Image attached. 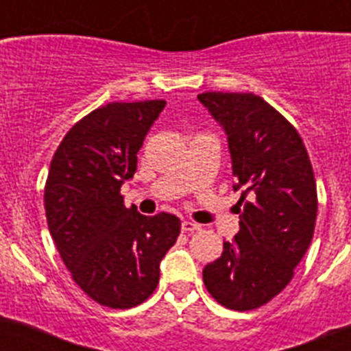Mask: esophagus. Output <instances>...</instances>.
Masks as SVG:
<instances>
[{"label": "esophagus", "instance_id": "obj_1", "mask_svg": "<svg viewBox=\"0 0 351 351\" xmlns=\"http://www.w3.org/2000/svg\"><path fill=\"white\" fill-rule=\"evenodd\" d=\"M200 228H202V226L198 225V223L188 221V219L181 223V230L186 232V234H191V232H197V230H200Z\"/></svg>", "mask_w": 351, "mask_h": 351}]
</instances>
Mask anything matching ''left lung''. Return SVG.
<instances>
[{
	"label": "left lung",
	"mask_w": 351,
	"mask_h": 351,
	"mask_svg": "<svg viewBox=\"0 0 351 351\" xmlns=\"http://www.w3.org/2000/svg\"><path fill=\"white\" fill-rule=\"evenodd\" d=\"M198 100L225 130L241 230L204 267L207 291L234 311L256 309L293 278L315 234L316 182L297 130L253 93H202Z\"/></svg>",
	"instance_id": "1"
}]
</instances>
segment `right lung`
I'll return each mask as SVG.
<instances>
[{
    "label": "right lung",
    "mask_w": 351,
    "mask_h": 351,
    "mask_svg": "<svg viewBox=\"0 0 351 351\" xmlns=\"http://www.w3.org/2000/svg\"><path fill=\"white\" fill-rule=\"evenodd\" d=\"M165 105H104L71 126L52 156L43 195L49 232L73 281L107 308H133L153 293L181 232L178 216H144L121 195Z\"/></svg>",
    "instance_id": "obj_1"
}]
</instances>
